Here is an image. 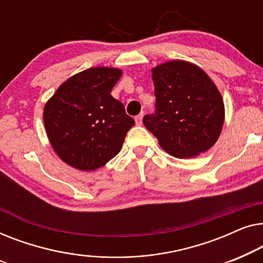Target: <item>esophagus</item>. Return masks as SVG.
I'll use <instances>...</instances> for the list:
<instances>
[{"instance_id": "34e87169", "label": "esophagus", "mask_w": 263, "mask_h": 263, "mask_svg": "<svg viewBox=\"0 0 263 263\" xmlns=\"http://www.w3.org/2000/svg\"><path fill=\"white\" fill-rule=\"evenodd\" d=\"M135 120H136V125L140 126V125H142V123H143V114H138V116L135 118Z\"/></svg>"}]
</instances>
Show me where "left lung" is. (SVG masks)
I'll return each instance as SVG.
<instances>
[{"mask_svg":"<svg viewBox=\"0 0 263 263\" xmlns=\"http://www.w3.org/2000/svg\"><path fill=\"white\" fill-rule=\"evenodd\" d=\"M155 112L145 127L168 154L190 158L205 153L220 135L224 103L205 71L192 63L173 61L153 69Z\"/></svg>","mask_w":263,"mask_h":263,"instance_id":"obj_1","label":"left lung"}]
</instances>
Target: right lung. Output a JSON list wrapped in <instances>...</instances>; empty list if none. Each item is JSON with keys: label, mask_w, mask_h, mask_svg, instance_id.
<instances>
[{"label": "right lung", "mask_w": 263, "mask_h": 263, "mask_svg": "<svg viewBox=\"0 0 263 263\" xmlns=\"http://www.w3.org/2000/svg\"><path fill=\"white\" fill-rule=\"evenodd\" d=\"M121 71L90 68L70 77L44 108V123L57 155L71 167L95 170L119 154L135 120L110 95Z\"/></svg>", "instance_id": "1"}]
</instances>
